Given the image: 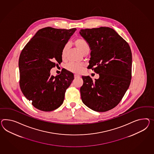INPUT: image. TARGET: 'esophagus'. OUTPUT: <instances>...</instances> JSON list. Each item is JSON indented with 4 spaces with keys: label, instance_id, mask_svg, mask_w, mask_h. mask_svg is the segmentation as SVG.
Instances as JSON below:
<instances>
[{
    "label": "esophagus",
    "instance_id": "1",
    "mask_svg": "<svg viewBox=\"0 0 154 154\" xmlns=\"http://www.w3.org/2000/svg\"><path fill=\"white\" fill-rule=\"evenodd\" d=\"M74 77H75V79H77V78H79L81 76L79 75H75Z\"/></svg>",
    "mask_w": 154,
    "mask_h": 154
}]
</instances>
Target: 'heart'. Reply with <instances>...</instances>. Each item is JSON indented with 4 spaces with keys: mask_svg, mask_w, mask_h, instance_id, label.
Returning a JSON list of instances; mask_svg holds the SVG:
<instances>
[{
    "mask_svg": "<svg viewBox=\"0 0 154 154\" xmlns=\"http://www.w3.org/2000/svg\"><path fill=\"white\" fill-rule=\"evenodd\" d=\"M75 45L76 48L79 49V51L82 54L86 53L89 52L90 51V46L87 43L86 41L82 38H78L75 39ZM68 49V45H65L62 51L61 57L62 59H64L66 57V53ZM85 66L84 63H69L66 66V68L68 71L75 73H80L83 71V68Z\"/></svg>",
    "mask_w": 154,
    "mask_h": 154,
    "instance_id": "heart-1",
    "label": "heart"
}]
</instances>
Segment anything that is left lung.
Returning a JSON list of instances; mask_svg holds the SVG:
<instances>
[{
  "label": "left lung",
  "instance_id": "obj_1",
  "mask_svg": "<svg viewBox=\"0 0 154 154\" xmlns=\"http://www.w3.org/2000/svg\"><path fill=\"white\" fill-rule=\"evenodd\" d=\"M79 34L91 51L88 67L100 76L94 80L82 76V101L94 111H107L120 103L130 86L131 51L128 43L109 27L81 29Z\"/></svg>",
  "mask_w": 154,
  "mask_h": 154
}]
</instances>
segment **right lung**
I'll use <instances>...</instances> for the list:
<instances>
[{
  "label": "right lung",
  "mask_w": 154,
  "mask_h": 154,
  "mask_svg": "<svg viewBox=\"0 0 154 154\" xmlns=\"http://www.w3.org/2000/svg\"><path fill=\"white\" fill-rule=\"evenodd\" d=\"M76 28L46 27L38 31L20 54L19 85L32 104L43 111H52L63 103L66 91L74 79L70 72L51 75L56 63L62 62V51Z\"/></svg>",
  "instance_id": "add662e5"
}]
</instances>
